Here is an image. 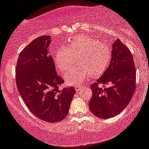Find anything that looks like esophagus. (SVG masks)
I'll return each instance as SVG.
<instances>
[{"label":"esophagus","instance_id":"esophagus-1","mask_svg":"<svg viewBox=\"0 0 149 149\" xmlns=\"http://www.w3.org/2000/svg\"><path fill=\"white\" fill-rule=\"evenodd\" d=\"M74 88H75V90L77 91H78L79 89H80V86H74Z\"/></svg>","mask_w":149,"mask_h":149}]
</instances>
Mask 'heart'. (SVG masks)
I'll use <instances>...</instances> for the list:
<instances>
[{"instance_id": "1", "label": "heart", "mask_w": 149, "mask_h": 149, "mask_svg": "<svg viewBox=\"0 0 149 149\" xmlns=\"http://www.w3.org/2000/svg\"><path fill=\"white\" fill-rule=\"evenodd\" d=\"M75 67L64 74L67 84L74 85L83 82L88 74L97 77L107 69L112 58L110 45L95 38L86 36H74L67 46L61 47L53 56L55 65L61 73L66 72L75 63Z\"/></svg>"}]
</instances>
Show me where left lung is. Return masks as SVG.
I'll return each mask as SVG.
<instances>
[{
	"mask_svg": "<svg viewBox=\"0 0 149 149\" xmlns=\"http://www.w3.org/2000/svg\"><path fill=\"white\" fill-rule=\"evenodd\" d=\"M132 55L118 39L113 44L112 58L107 70L91 85L89 108L94 116L109 118L117 116L130 103L136 87Z\"/></svg>",
	"mask_w": 149,
	"mask_h": 149,
	"instance_id": "1",
	"label": "left lung"
}]
</instances>
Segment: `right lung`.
<instances>
[{
	"label": "right lung",
	"mask_w": 149,
	"mask_h": 149,
	"mask_svg": "<svg viewBox=\"0 0 149 149\" xmlns=\"http://www.w3.org/2000/svg\"><path fill=\"white\" fill-rule=\"evenodd\" d=\"M50 39L39 36L22 49L16 66V83L28 110L42 121L56 123L66 117L76 91L60 88L64 81L49 55Z\"/></svg>",
	"instance_id": "obj_1"
}]
</instances>
